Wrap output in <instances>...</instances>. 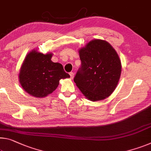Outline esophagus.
Here are the masks:
<instances>
[{"label": "esophagus", "mask_w": 151, "mask_h": 151, "mask_svg": "<svg viewBox=\"0 0 151 151\" xmlns=\"http://www.w3.org/2000/svg\"><path fill=\"white\" fill-rule=\"evenodd\" d=\"M69 75H70V78L73 79V78H74V75H75V74H74L73 72H70V73H69Z\"/></svg>", "instance_id": "esophagus-1"}]
</instances>
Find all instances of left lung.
<instances>
[{
    "label": "left lung",
    "mask_w": 151,
    "mask_h": 151,
    "mask_svg": "<svg viewBox=\"0 0 151 151\" xmlns=\"http://www.w3.org/2000/svg\"><path fill=\"white\" fill-rule=\"evenodd\" d=\"M81 65L74 78L81 91L95 101L109 97L120 77L119 56L109 43L94 40L79 50Z\"/></svg>",
    "instance_id": "8db88e82"
}]
</instances>
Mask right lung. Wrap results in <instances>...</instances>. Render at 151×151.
I'll return each mask as SVG.
<instances>
[{
    "mask_svg": "<svg viewBox=\"0 0 151 151\" xmlns=\"http://www.w3.org/2000/svg\"><path fill=\"white\" fill-rule=\"evenodd\" d=\"M52 54L31 52L24 60L19 73V82L24 90L32 96L44 97L56 89L62 78L70 75L61 64L51 60Z\"/></svg>",
    "mask_w": 151,
    "mask_h": 151,
    "instance_id": "1",
    "label": "right lung"
}]
</instances>
